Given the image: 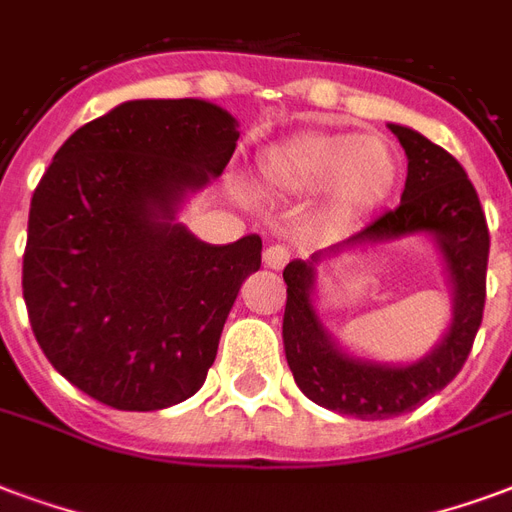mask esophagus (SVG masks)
<instances>
[{"label":"esophagus","instance_id":"1","mask_svg":"<svg viewBox=\"0 0 512 512\" xmlns=\"http://www.w3.org/2000/svg\"><path fill=\"white\" fill-rule=\"evenodd\" d=\"M291 248H286V245H270L267 251H264V264L270 267V270H283L288 261H291Z\"/></svg>","mask_w":512,"mask_h":512}]
</instances>
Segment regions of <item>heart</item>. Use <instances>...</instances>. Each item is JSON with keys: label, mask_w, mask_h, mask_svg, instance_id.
I'll return each instance as SVG.
<instances>
[{"label": "heart", "mask_w": 512, "mask_h": 512, "mask_svg": "<svg viewBox=\"0 0 512 512\" xmlns=\"http://www.w3.org/2000/svg\"><path fill=\"white\" fill-rule=\"evenodd\" d=\"M261 178L280 194L324 188L329 210L359 215L383 205L397 186L399 164L380 137L305 132L270 145L259 159Z\"/></svg>", "instance_id": "heart-1"}]
</instances>
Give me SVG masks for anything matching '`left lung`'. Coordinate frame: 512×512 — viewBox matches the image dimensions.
Masks as SVG:
<instances>
[{"label": "left lung", "mask_w": 512, "mask_h": 512, "mask_svg": "<svg viewBox=\"0 0 512 512\" xmlns=\"http://www.w3.org/2000/svg\"><path fill=\"white\" fill-rule=\"evenodd\" d=\"M391 132L397 134L407 156L402 202L337 245V251L359 242L432 234L443 251L456 294L451 329L443 343L410 367H383L353 359L332 343L310 302L318 256L313 261H288L283 270V345L297 386L315 405L361 421L402 416L443 391L470 356L486 305L491 240L475 186L459 161L424 134L397 124H391Z\"/></svg>", "instance_id": "1"}]
</instances>
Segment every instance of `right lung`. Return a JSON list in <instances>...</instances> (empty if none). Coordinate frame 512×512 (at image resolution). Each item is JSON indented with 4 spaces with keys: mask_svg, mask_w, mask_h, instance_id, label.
I'll return each instance as SVG.
<instances>
[{
    "mask_svg": "<svg viewBox=\"0 0 512 512\" xmlns=\"http://www.w3.org/2000/svg\"><path fill=\"white\" fill-rule=\"evenodd\" d=\"M237 121L202 99H137L80 126L34 188L23 299L42 353L115 410L194 397L261 237L207 245L172 224L221 175Z\"/></svg>",
    "mask_w": 512,
    "mask_h": 512,
    "instance_id": "add662e5",
    "label": "right lung"
}]
</instances>
